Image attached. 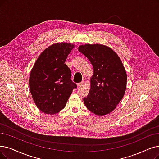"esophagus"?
<instances>
[{
  "instance_id": "34e87169",
  "label": "esophagus",
  "mask_w": 159,
  "mask_h": 159,
  "mask_svg": "<svg viewBox=\"0 0 159 159\" xmlns=\"http://www.w3.org/2000/svg\"><path fill=\"white\" fill-rule=\"evenodd\" d=\"M85 81H82L81 83H80V84H78V85L79 86V87H82V86H84V85H85Z\"/></svg>"
}]
</instances>
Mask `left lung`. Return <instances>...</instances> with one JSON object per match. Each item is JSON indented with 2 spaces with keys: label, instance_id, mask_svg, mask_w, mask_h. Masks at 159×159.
<instances>
[{
  "label": "left lung",
  "instance_id": "left-lung-1",
  "mask_svg": "<svg viewBox=\"0 0 159 159\" xmlns=\"http://www.w3.org/2000/svg\"><path fill=\"white\" fill-rule=\"evenodd\" d=\"M78 51L93 67L84 104L95 115L106 116L116 108L126 91L127 75L123 62L111 48L102 44L86 43L80 46Z\"/></svg>",
  "mask_w": 159,
  "mask_h": 159
}]
</instances>
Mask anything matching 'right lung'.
Wrapping results in <instances>:
<instances>
[{"label": "right lung", "instance_id": "1", "mask_svg": "<svg viewBox=\"0 0 159 159\" xmlns=\"http://www.w3.org/2000/svg\"><path fill=\"white\" fill-rule=\"evenodd\" d=\"M75 44L57 42L44 49L36 61L29 76L32 97L41 111L53 115L66 106L76 84L65 61Z\"/></svg>", "mask_w": 159, "mask_h": 159}]
</instances>
